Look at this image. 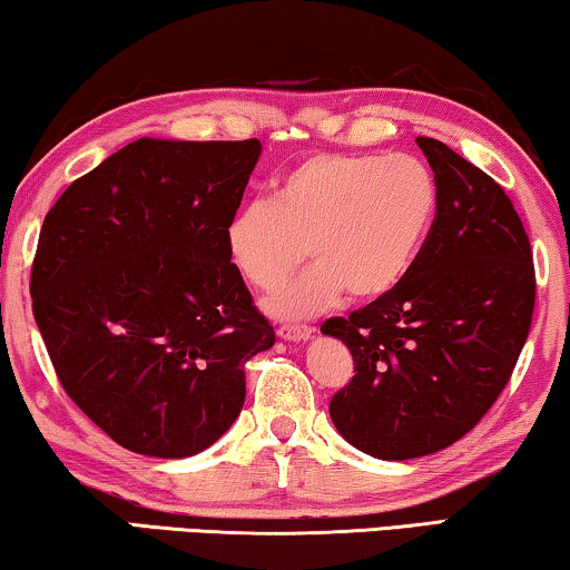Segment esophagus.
<instances>
[{
	"instance_id": "esophagus-1",
	"label": "esophagus",
	"mask_w": 570,
	"mask_h": 570,
	"mask_svg": "<svg viewBox=\"0 0 570 570\" xmlns=\"http://www.w3.org/2000/svg\"><path fill=\"white\" fill-rule=\"evenodd\" d=\"M311 334H313V328L303 326V324H298V326L285 324V326L277 328V336H279V340H285V342H305Z\"/></svg>"
}]
</instances>
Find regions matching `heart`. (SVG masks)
I'll return each mask as SVG.
<instances>
[{
  "instance_id": "obj_1",
  "label": "heart",
  "mask_w": 570,
  "mask_h": 570,
  "mask_svg": "<svg viewBox=\"0 0 570 570\" xmlns=\"http://www.w3.org/2000/svg\"><path fill=\"white\" fill-rule=\"evenodd\" d=\"M436 179L411 154H313L226 224V254L257 291H275L305 259L316 265L272 295L277 318H308L350 293L375 301L406 277L432 228Z\"/></svg>"
}]
</instances>
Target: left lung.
I'll use <instances>...</instances> for the list:
<instances>
[{
	"label": "left lung",
	"instance_id": "1",
	"mask_svg": "<svg viewBox=\"0 0 570 570\" xmlns=\"http://www.w3.org/2000/svg\"><path fill=\"white\" fill-rule=\"evenodd\" d=\"M416 144L436 213L414 265L383 298L321 326L354 360L332 422L381 460L432 455L481 422L514 373L538 291L530 238L501 185L442 141Z\"/></svg>",
	"mask_w": 570,
	"mask_h": 570
}]
</instances>
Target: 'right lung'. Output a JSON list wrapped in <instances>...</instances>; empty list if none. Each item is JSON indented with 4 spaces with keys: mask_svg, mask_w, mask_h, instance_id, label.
Here are the masks:
<instances>
[{
    "mask_svg": "<svg viewBox=\"0 0 570 570\" xmlns=\"http://www.w3.org/2000/svg\"><path fill=\"white\" fill-rule=\"evenodd\" d=\"M262 144L138 138L48 210L32 316L69 399L130 452L189 458L244 406L275 344L226 254Z\"/></svg>",
    "mask_w": 570,
    "mask_h": 570,
    "instance_id": "add662e5",
    "label": "right lung"
}]
</instances>
